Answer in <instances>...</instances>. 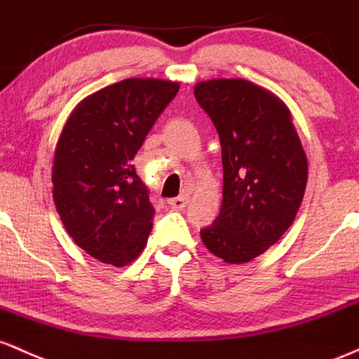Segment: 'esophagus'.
I'll use <instances>...</instances> for the list:
<instances>
[{
  "label": "esophagus",
  "instance_id": "1",
  "mask_svg": "<svg viewBox=\"0 0 359 359\" xmlns=\"http://www.w3.org/2000/svg\"><path fill=\"white\" fill-rule=\"evenodd\" d=\"M169 205H171L172 208H178V210H183L184 207L188 205V196L187 195H181V196H176V198H171L168 201Z\"/></svg>",
  "mask_w": 359,
  "mask_h": 359
}]
</instances>
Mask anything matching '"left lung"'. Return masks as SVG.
<instances>
[{
    "mask_svg": "<svg viewBox=\"0 0 359 359\" xmlns=\"http://www.w3.org/2000/svg\"><path fill=\"white\" fill-rule=\"evenodd\" d=\"M195 98L220 137L222 207L200 231L205 248L229 264L268 251L295 220L309 163L288 107L248 79L195 84Z\"/></svg>",
    "mask_w": 359,
    "mask_h": 359,
    "instance_id": "8db88e82",
    "label": "left lung"
}]
</instances>
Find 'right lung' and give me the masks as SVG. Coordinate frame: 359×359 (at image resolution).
Listing matches in <instances>:
<instances>
[{
	"mask_svg": "<svg viewBox=\"0 0 359 359\" xmlns=\"http://www.w3.org/2000/svg\"><path fill=\"white\" fill-rule=\"evenodd\" d=\"M180 83L128 78L86 96L64 123L52 166V198L64 229L95 259H137L154 207L132 159Z\"/></svg>",
	"mask_w": 359,
	"mask_h": 359,
	"instance_id": "obj_1",
	"label": "right lung"
}]
</instances>
